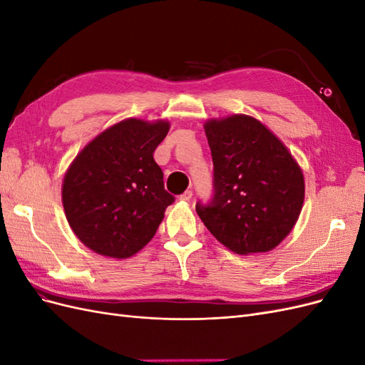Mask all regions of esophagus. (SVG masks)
<instances>
[{
    "mask_svg": "<svg viewBox=\"0 0 365 365\" xmlns=\"http://www.w3.org/2000/svg\"><path fill=\"white\" fill-rule=\"evenodd\" d=\"M192 196H193L192 190H185V192L180 196V200H181V201H184V202H189V201L192 200Z\"/></svg>",
    "mask_w": 365,
    "mask_h": 365,
    "instance_id": "obj_1",
    "label": "esophagus"
}]
</instances>
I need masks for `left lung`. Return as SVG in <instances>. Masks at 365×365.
Listing matches in <instances>:
<instances>
[{
	"instance_id": "obj_1",
	"label": "left lung",
	"mask_w": 365,
	"mask_h": 365,
	"mask_svg": "<svg viewBox=\"0 0 365 365\" xmlns=\"http://www.w3.org/2000/svg\"><path fill=\"white\" fill-rule=\"evenodd\" d=\"M213 157V197L196 204L220 244L236 254L268 252L291 233L304 178L291 152L257 118L236 114L204 125Z\"/></svg>"
}]
</instances>
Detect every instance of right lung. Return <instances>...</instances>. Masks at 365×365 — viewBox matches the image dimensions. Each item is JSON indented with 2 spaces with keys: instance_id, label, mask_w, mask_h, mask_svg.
Wrapping results in <instances>:
<instances>
[{
  "instance_id": "right-lung-1",
  "label": "right lung",
  "mask_w": 365,
  "mask_h": 365,
  "mask_svg": "<svg viewBox=\"0 0 365 365\" xmlns=\"http://www.w3.org/2000/svg\"><path fill=\"white\" fill-rule=\"evenodd\" d=\"M169 121L126 118L77 153L62 184L68 224L97 254L128 259L155 236L175 197L164 190L153 152Z\"/></svg>"
}]
</instances>
